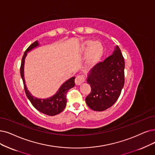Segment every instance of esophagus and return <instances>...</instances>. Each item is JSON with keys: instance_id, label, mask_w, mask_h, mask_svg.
<instances>
[{"instance_id": "34e87169", "label": "esophagus", "mask_w": 155, "mask_h": 155, "mask_svg": "<svg viewBox=\"0 0 155 155\" xmlns=\"http://www.w3.org/2000/svg\"><path fill=\"white\" fill-rule=\"evenodd\" d=\"M84 81V78L83 76H78L75 79V83L76 85L81 84Z\"/></svg>"}]
</instances>
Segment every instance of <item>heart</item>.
<instances>
[{"label":"heart","mask_w":155,"mask_h":155,"mask_svg":"<svg viewBox=\"0 0 155 155\" xmlns=\"http://www.w3.org/2000/svg\"><path fill=\"white\" fill-rule=\"evenodd\" d=\"M81 51H86V64L88 67H94L101 61L104 53L102 43L91 40L84 41L81 46Z\"/></svg>","instance_id":"obj_1"}]
</instances>
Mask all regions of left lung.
Here are the masks:
<instances>
[{"mask_svg":"<svg viewBox=\"0 0 155 155\" xmlns=\"http://www.w3.org/2000/svg\"><path fill=\"white\" fill-rule=\"evenodd\" d=\"M124 69V58L116 46L110 56L90 70L86 81L91 93L85 101L91 109L103 111L117 101L125 83Z\"/></svg>","mask_w":155,"mask_h":155,"instance_id":"8db88e82","label":"left lung"}]
</instances>
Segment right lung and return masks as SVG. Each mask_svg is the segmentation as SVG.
Here are the masks:
<instances>
[{"label": "right lung", "mask_w": 155, "mask_h": 155, "mask_svg": "<svg viewBox=\"0 0 155 155\" xmlns=\"http://www.w3.org/2000/svg\"><path fill=\"white\" fill-rule=\"evenodd\" d=\"M39 46L38 41H37L32 43L24 53L21 60V64L20 67V74L21 77L23 79L25 91L26 95L29 99L32 106L39 112L45 114L48 116H54L57 115L64 110L67 104L66 95L67 91L71 88H73L75 83H74V79L75 77H72L69 79L64 83L57 91L56 94L52 97L47 98H38L34 97L30 94L29 90H28L25 84V80L24 78V64L25 59L27 53L30 51L32 49L37 48Z\"/></svg>", "instance_id": "obj_1"}]
</instances>
